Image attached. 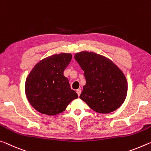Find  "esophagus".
Masks as SVG:
<instances>
[{"instance_id": "esophagus-1", "label": "esophagus", "mask_w": 151, "mask_h": 151, "mask_svg": "<svg viewBox=\"0 0 151 151\" xmlns=\"http://www.w3.org/2000/svg\"><path fill=\"white\" fill-rule=\"evenodd\" d=\"M76 92H77V93H78V96H80V94H81V90H76Z\"/></svg>"}]
</instances>
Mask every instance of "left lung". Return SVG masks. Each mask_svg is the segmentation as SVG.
Listing matches in <instances>:
<instances>
[{"label": "left lung", "mask_w": 151, "mask_h": 151, "mask_svg": "<svg viewBox=\"0 0 151 151\" xmlns=\"http://www.w3.org/2000/svg\"><path fill=\"white\" fill-rule=\"evenodd\" d=\"M74 58L84 71L86 81L80 98L96 112L108 114L118 109L127 94L122 71L110 59L93 52L81 51Z\"/></svg>", "instance_id": "8db88e82"}]
</instances>
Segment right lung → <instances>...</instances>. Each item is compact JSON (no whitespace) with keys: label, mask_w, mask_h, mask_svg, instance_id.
Segmentation results:
<instances>
[{"label":"right lung","mask_w":151,"mask_h":151,"mask_svg":"<svg viewBox=\"0 0 151 151\" xmlns=\"http://www.w3.org/2000/svg\"><path fill=\"white\" fill-rule=\"evenodd\" d=\"M72 58L70 53H60L42 59L31 70L25 83L29 103L39 112L53 116L65 110L78 98L71 90L63 71Z\"/></svg>","instance_id":"obj_1"}]
</instances>
